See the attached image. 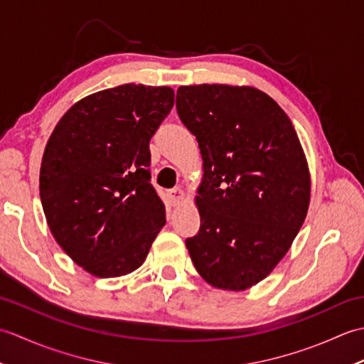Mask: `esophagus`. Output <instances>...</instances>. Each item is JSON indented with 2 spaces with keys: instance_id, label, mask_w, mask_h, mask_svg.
I'll use <instances>...</instances> for the list:
<instances>
[{
  "instance_id": "34e87169",
  "label": "esophagus",
  "mask_w": 364,
  "mask_h": 364,
  "mask_svg": "<svg viewBox=\"0 0 364 364\" xmlns=\"http://www.w3.org/2000/svg\"><path fill=\"white\" fill-rule=\"evenodd\" d=\"M168 198H170V203L173 206L180 205L184 198V191L181 188H175L172 191H168Z\"/></svg>"
}]
</instances>
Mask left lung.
Returning a JSON list of instances; mask_svg holds the SVG:
<instances>
[{"label": "left lung", "instance_id": "left-lung-1", "mask_svg": "<svg viewBox=\"0 0 364 364\" xmlns=\"http://www.w3.org/2000/svg\"><path fill=\"white\" fill-rule=\"evenodd\" d=\"M176 111L203 159L200 230L186 239L191 259L214 288L249 289L304 225L311 196L305 151L286 112L257 87L180 86Z\"/></svg>", "mask_w": 364, "mask_h": 364}]
</instances>
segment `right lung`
Segmentation results:
<instances>
[{
    "label": "right lung",
    "instance_id": "1",
    "mask_svg": "<svg viewBox=\"0 0 364 364\" xmlns=\"http://www.w3.org/2000/svg\"><path fill=\"white\" fill-rule=\"evenodd\" d=\"M167 86L122 84L68 109L46 142L38 189L51 235L98 278L144 264L166 223L150 183V139L173 107Z\"/></svg>",
    "mask_w": 364,
    "mask_h": 364
}]
</instances>
